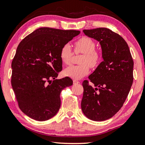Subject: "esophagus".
Returning a JSON list of instances; mask_svg holds the SVG:
<instances>
[{
  "mask_svg": "<svg viewBox=\"0 0 145 145\" xmlns=\"http://www.w3.org/2000/svg\"><path fill=\"white\" fill-rule=\"evenodd\" d=\"M80 82L79 81H78V80H73V83L74 84H78V83H80Z\"/></svg>",
  "mask_w": 145,
  "mask_h": 145,
  "instance_id": "1",
  "label": "esophagus"
}]
</instances>
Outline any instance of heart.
<instances>
[{
	"label": "heart",
	"instance_id": "heart-1",
	"mask_svg": "<svg viewBox=\"0 0 145 145\" xmlns=\"http://www.w3.org/2000/svg\"><path fill=\"white\" fill-rule=\"evenodd\" d=\"M96 44L91 38L83 37L74 43V50L76 54H83L80 65H72L64 70L65 76L74 80H80L88 74L89 66L97 67L102 59V53L95 48ZM73 50L69 43H65L60 51V58L62 63L65 65L71 64L73 56Z\"/></svg>",
	"mask_w": 145,
	"mask_h": 145
}]
</instances>
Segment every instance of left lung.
<instances>
[{"label": "left lung", "instance_id": "obj_1", "mask_svg": "<svg viewBox=\"0 0 145 145\" xmlns=\"http://www.w3.org/2000/svg\"><path fill=\"white\" fill-rule=\"evenodd\" d=\"M86 36L100 42L103 61L84 80L81 109L88 119L103 121L123 105L133 82L134 62L128 45L119 34L106 28L84 29Z\"/></svg>", "mask_w": 145, "mask_h": 145}]
</instances>
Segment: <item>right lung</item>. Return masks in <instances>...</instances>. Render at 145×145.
Masks as SVG:
<instances>
[{"label":"right lung","instance_id":"right-lung-1","mask_svg":"<svg viewBox=\"0 0 145 145\" xmlns=\"http://www.w3.org/2000/svg\"><path fill=\"white\" fill-rule=\"evenodd\" d=\"M80 33L44 27L19 44L12 61L11 84L19 107L30 118L47 121L59 111L62 90L72 84L69 77L56 79L62 69L60 51Z\"/></svg>","mask_w":145,"mask_h":145}]
</instances>
